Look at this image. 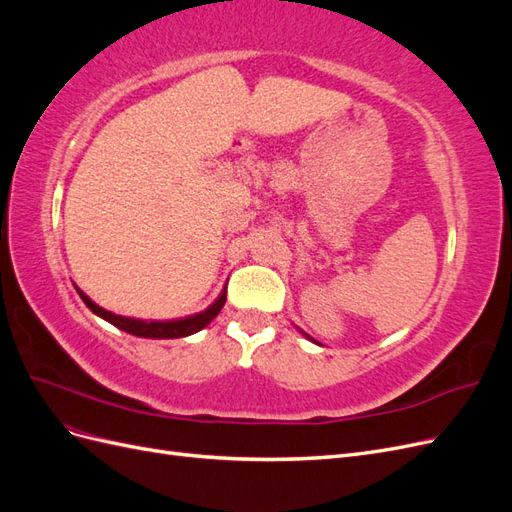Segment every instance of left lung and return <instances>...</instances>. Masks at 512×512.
I'll return each mask as SVG.
<instances>
[{
	"instance_id": "1",
	"label": "left lung",
	"mask_w": 512,
	"mask_h": 512,
	"mask_svg": "<svg viewBox=\"0 0 512 512\" xmlns=\"http://www.w3.org/2000/svg\"><path fill=\"white\" fill-rule=\"evenodd\" d=\"M303 335H305V337H307V339H312V337H309V335H307V333H303ZM312 342H314V339H312Z\"/></svg>"
}]
</instances>
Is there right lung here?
<instances>
[{
	"label": "right lung",
	"mask_w": 512,
	"mask_h": 512,
	"mask_svg": "<svg viewBox=\"0 0 512 512\" xmlns=\"http://www.w3.org/2000/svg\"><path fill=\"white\" fill-rule=\"evenodd\" d=\"M76 292H79V297L83 299V303L91 309V312H94L96 316H100L102 320L111 322L113 327L126 331L130 335L147 337V339H177V337L194 335L200 329H205L207 324L220 314V309L226 303V290H222L220 297L215 299L205 309V312H198L194 316L179 318V320H141V318H126V316H117L113 312H106L104 307H100V305H96L94 301H91L81 288H76Z\"/></svg>",
	"instance_id": "right-lung-1"
}]
</instances>
